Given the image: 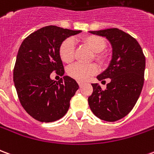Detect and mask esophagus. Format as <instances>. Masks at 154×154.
<instances>
[{
    "label": "esophagus",
    "instance_id": "34e87169",
    "mask_svg": "<svg viewBox=\"0 0 154 154\" xmlns=\"http://www.w3.org/2000/svg\"><path fill=\"white\" fill-rule=\"evenodd\" d=\"M78 85H79V87H82L83 86V83H82V82H78Z\"/></svg>",
    "mask_w": 154,
    "mask_h": 154
}]
</instances>
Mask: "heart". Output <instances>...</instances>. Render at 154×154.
Returning <instances> with one entry per match:
<instances>
[{
	"mask_svg": "<svg viewBox=\"0 0 154 154\" xmlns=\"http://www.w3.org/2000/svg\"><path fill=\"white\" fill-rule=\"evenodd\" d=\"M85 45L93 51L94 57L99 63H103L105 61V55L101 52L106 48V41L104 38L98 35H86L82 38ZM74 41L72 38H67L62 42L59 46L58 54L61 60L65 63H70L74 59ZM97 72V67L95 64L83 65L76 63L68 67L67 74L74 79L80 82H85L91 76Z\"/></svg>",
	"mask_w": 154,
	"mask_h": 154,
	"instance_id": "obj_1",
	"label": "heart"
}]
</instances>
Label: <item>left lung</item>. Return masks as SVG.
Wrapping results in <instances>:
<instances>
[{
	"label": "left lung",
	"instance_id": "obj_1",
	"mask_svg": "<svg viewBox=\"0 0 154 154\" xmlns=\"http://www.w3.org/2000/svg\"><path fill=\"white\" fill-rule=\"evenodd\" d=\"M109 40L112 46V58L109 66L97 79L110 78L106 89L93 83V92L88 103L95 116L105 121L114 122L131 111L142 91L145 57L138 41L119 29L89 31Z\"/></svg>",
	"mask_w": 154,
	"mask_h": 154
}]
</instances>
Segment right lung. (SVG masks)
I'll list each match as a JSON object with an SVG mask.
<instances>
[{"label":"right lung","instance_id":"1","mask_svg":"<svg viewBox=\"0 0 154 154\" xmlns=\"http://www.w3.org/2000/svg\"><path fill=\"white\" fill-rule=\"evenodd\" d=\"M81 32L48 25L30 34L19 48L13 72L15 89L25 111L40 122L63 117L79 88L73 78L62 76L58 49L63 41ZM54 71L63 77L58 82L50 78Z\"/></svg>","mask_w":154,"mask_h":154}]
</instances>
